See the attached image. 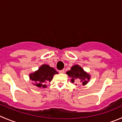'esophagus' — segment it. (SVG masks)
<instances>
[{
    "label": "esophagus",
    "mask_w": 122,
    "mask_h": 122,
    "mask_svg": "<svg viewBox=\"0 0 122 122\" xmlns=\"http://www.w3.org/2000/svg\"><path fill=\"white\" fill-rule=\"evenodd\" d=\"M59 73H64V70H61L59 71Z\"/></svg>",
    "instance_id": "34e87169"
}]
</instances>
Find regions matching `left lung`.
Segmentation results:
<instances>
[{
  "instance_id": "left-lung-1",
  "label": "left lung",
  "mask_w": 122,
  "mask_h": 122,
  "mask_svg": "<svg viewBox=\"0 0 122 122\" xmlns=\"http://www.w3.org/2000/svg\"><path fill=\"white\" fill-rule=\"evenodd\" d=\"M67 74L72 78L71 80L72 83H74L76 79H79L81 80L83 85H86L87 83V81L86 80V79H87L89 81L90 79V76L85 73L82 68L78 65H75V66H73L71 68V70L68 71L67 72Z\"/></svg>"
}]
</instances>
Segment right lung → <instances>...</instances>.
I'll return each instance as SVG.
<instances>
[{
	"label": "right lung",
	"mask_w": 122,
	"mask_h": 122,
	"mask_svg": "<svg viewBox=\"0 0 122 122\" xmlns=\"http://www.w3.org/2000/svg\"><path fill=\"white\" fill-rule=\"evenodd\" d=\"M58 72L52 67L48 65H42L37 71L30 75V78L32 81H35L34 85L39 87H46V84L50 82L52 79L54 74H58Z\"/></svg>",
	"instance_id": "1"
}]
</instances>
